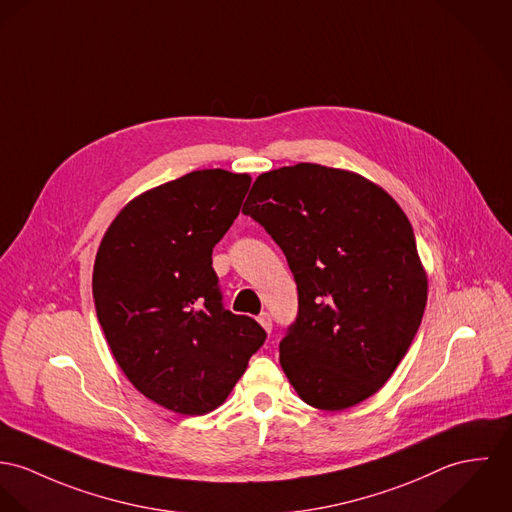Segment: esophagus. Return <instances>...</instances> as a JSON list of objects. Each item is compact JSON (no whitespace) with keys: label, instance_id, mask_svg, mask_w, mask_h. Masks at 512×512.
<instances>
[{"label":"esophagus","instance_id":"esophagus-1","mask_svg":"<svg viewBox=\"0 0 512 512\" xmlns=\"http://www.w3.org/2000/svg\"><path fill=\"white\" fill-rule=\"evenodd\" d=\"M257 320H259V324L263 326L265 332H271V330H273V320H271V314H269V312H261Z\"/></svg>","mask_w":512,"mask_h":512}]
</instances>
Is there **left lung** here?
Listing matches in <instances>:
<instances>
[{"label": "left lung", "mask_w": 512, "mask_h": 512, "mask_svg": "<svg viewBox=\"0 0 512 512\" xmlns=\"http://www.w3.org/2000/svg\"><path fill=\"white\" fill-rule=\"evenodd\" d=\"M243 214L277 241L298 286L279 357L298 397L336 412L375 395L428 300L414 231L395 198L357 172L298 163L259 174Z\"/></svg>", "instance_id": "left-lung-1"}]
</instances>
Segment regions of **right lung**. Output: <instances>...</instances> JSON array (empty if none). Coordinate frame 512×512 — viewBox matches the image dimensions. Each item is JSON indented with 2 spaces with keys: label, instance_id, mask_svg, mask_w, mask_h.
<instances>
[{
  "label": "right lung",
  "instance_id": "right-lung-1",
  "mask_svg": "<svg viewBox=\"0 0 512 512\" xmlns=\"http://www.w3.org/2000/svg\"><path fill=\"white\" fill-rule=\"evenodd\" d=\"M249 184V174L206 169L151 188L115 216L96 255V314L117 365L178 414L218 408L267 338L224 308L212 267Z\"/></svg>",
  "mask_w": 512,
  "mask_h": 512
}]
</instances>
